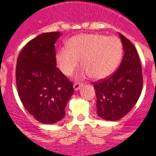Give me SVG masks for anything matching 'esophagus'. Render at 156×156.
Returning <instances> with one entry per match:
<instances>
[{
    "label": "esophagus",
    "instance_id": "1",
    "mask_svg": "<svg viewBox=\"0 0 156 156\" xmlns=\"http://www.w3.org/2000/svg\"><path fill=\"white\" fill-rule=\"evenodd\" d=\"M83 87V84L82 83H79V82H76V83H74L73 85V87H74V89L76 90H79L80 89V87Z\"/></svg>",
    "mask_w": 156,
    "mask_h": 156
}]
</instances>
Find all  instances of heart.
<instances>
[{"mask_svg":"<svg viewBox=\"0 0 156 156\" xmlns=\"http://www.w3.org/2000/svg\"><path fill=\"white\" fill-rule=\"evenodd\" d=\"M122 55V44L118 37L99 34L76 35L56 54L55 58L61 72L69 76L80 63L83 67L76 75V79L90 76L104 79L113 73Z\"/></svg>","mask_w":156,"mask_h":156,"instance_id":"obj_1","label":"heart"}]
</instances>
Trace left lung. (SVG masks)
<instances>
[{"label": "left lung", "mask_w": 156, "mask_h": 156, "mask_svg": "<svg viewBox=\"0 0 156 156\" xmlns=\"http://www.w3.org/2000/svg\"><path fill=\"white\" fill-rule=\"evenodd\" d=\"M119 35L124 50L119 68L108 79L93 84L98 115L108 121L123 118L136 104L143 87L142 67L136 48L122 34Z\"/></svg>", "instance_id": "obj_1"}]
</instances>
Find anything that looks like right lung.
<instances>
[{"mask_svg": "<svg viewBox=\"0 0 156 156\" xmlns=\"http://www.w3.org/2000/svg\"><path fill=\"white\" fill-rule=\"evenodd\" d=\"M60 32L45 33L27 43L16 61L17 91L27 111L45 124L60 121L74 93L71 81L56 67L55 44Z\"/></svg>", "mask_w": 156, "mask_h": 156, "instance_id": "right-lung-1", "label": "right lung"}]
</instances>
